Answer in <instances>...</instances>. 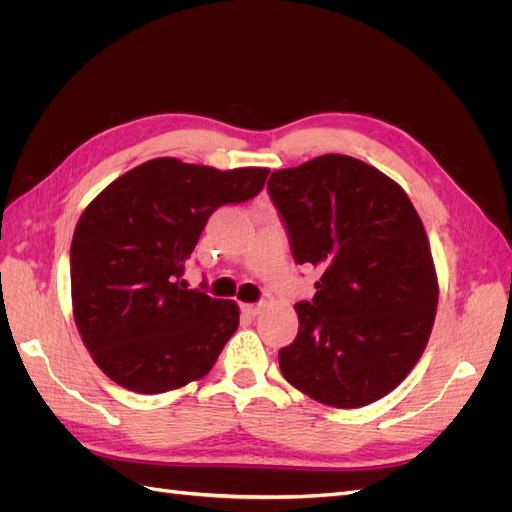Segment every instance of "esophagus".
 I'll use <instances>...</instances> for the list:
<instances>
[{
	"label": "esophagus",
	"instance_id": "obj_1",
	"mask_svg": "<svg viewBox=\"0 0 512 512\" xmlns=\"http://www.w3.org/2000/svg\"><path fill=\"white\" fill-rule=\"evenodd\" d=\"M260 303H241V312L245 314V316H250V318H254L258 312H260Z\"/></svg>",
	"mask_w": 512,
	"mask_h": 512
}]
</instances>
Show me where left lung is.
<instances>
[{
    "instance_id": "obj_1",
    "label": "left lung",
    "mask_w": 512,
    "mask_h": 512,
    "mask_svg": "<svg viewBox=\"0 0 512 512\" xmlns=\"http://www.w3.org/2000/svg\"><path fill=\"white\" fill-rule=\"evenodd\" d=\"M269 196L292 256L322 271L294 305L299 333L284 378L324 406L361 408L404 380L429 342L438 275L408 194L361 160L327 153L273 170Z\"/></svg>"
}]
</instances>
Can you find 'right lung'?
I'll return each instance as SVG.
<instances>
[{
    "instance_id": "right-lung-1",
    "label": "right lung",
    "mask_w": 512,
    "mask_h": 512,
    "mask_svg": "<svg viewBox=\"0 0 512 512\" xmlns=\"http://www.w3.org/2000/svg\"><path fill=\"white\" fill-rule=\"evenodd\" d=\"M269 168L156 158L91 200L70 247L72 312L91 359L119 386L156 395L209 374L239 327L235 301L181 280L209 215L254 198Z\"/></svg>"
}]
</instances>
